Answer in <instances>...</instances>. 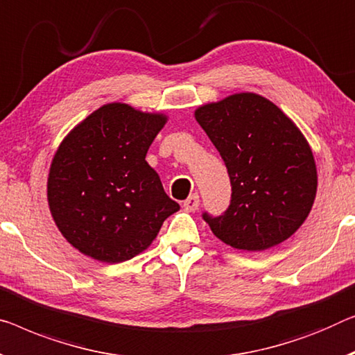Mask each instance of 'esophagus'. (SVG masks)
Here are the masks:
<instances>
[{
    "mask_svg": "<svg viewBox=\"0 0 355 355\" xmlns=\"http://www.w3.org/2000/svg\"><path fill=\"white\" fill-rule=\"evenodd\" d=\"M183 207H184V210H188V211L198 210V207H199V196L196 194V193L189 196V198L183 202Z\"/></svg>",
    "mask_w": 355,
    "mask_h": 355,
    "instance_id": "1",
    "label": "esophagus"
}]
</instances>
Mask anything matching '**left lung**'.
<instances>
[{"label": "left lung", "mask_w": 355, "mask_h": 355, "mask_svg": "<svg viewBox=\"0 0 355 355\" xmlns=\"http://www.w3.org/2000/svg\"><path fill=\"white\" fill-rule=\"evenodd\" d=\"M194 118L225 161L232 188L223 215H202L211 232L248 252L287 241L308 218L317 193L306 137L277 105L253 92L205 103Z\"/></svg>", "instance_id": "8db88e82"}]
</instances>
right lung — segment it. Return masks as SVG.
<instances>
[{"label": "right lung", "mask_w": 355, "mask_h": 355, "mask_svg": "<svg viewBox=\"0 0 355 355\" xmlns=\"http://www.w3.org/2000/svg\"><path fill=\"white\" fill-rule=\"evenodd\" d=\"M167 123L127 103H107L68 132L52 157L47 204L62 236L102 263L139 255L180 210L146 162Z\"/></svg>", "instance_id": "obj_1"}]
</instances>
